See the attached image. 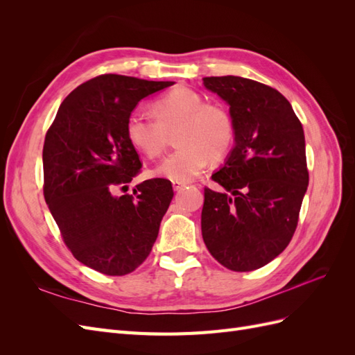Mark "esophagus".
Returning a JSON list of instances; mask_svg holds the SVG:
<instances>
[{
	"label": "esophagus",
	"instance_id": "obj_1",
	"mask_svg": "<svg viewBox=\"0 0 355 355\" xmlns=\"http://www.w3.org/2000/svg\"><path fill=\"white\" fill-rule=\"evenodd\" d=\"M185 187H187V182L173 180V189H175V191H180V189H184Z\"/></svg>",
	"mask_w": 355,
	"mask_h": 355
}]
</instances>
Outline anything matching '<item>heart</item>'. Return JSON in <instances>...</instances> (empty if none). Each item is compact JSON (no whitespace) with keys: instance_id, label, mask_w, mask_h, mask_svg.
Listing matches in <instances>:
<instances>
[{"instance_id":"obj_1","label":"heart","mask_w":355,"mask_h":355,"mask_svg":"<svg viewBox=\"0 0 355 355\" xmlns=\"http://www.w3.org/2000/svg\"><path fill=\"white\" fill-rule=\"evenodd\" d=\"M155 118L132 112L125 121V137L149 158L163 154L175 134L176 151L155 167L157 176L187 182L198 176L209 161L230 153L235 137L234 120L220 103H207L191 89L178 87L153 103Z\"/></svg>"}]
</instances>
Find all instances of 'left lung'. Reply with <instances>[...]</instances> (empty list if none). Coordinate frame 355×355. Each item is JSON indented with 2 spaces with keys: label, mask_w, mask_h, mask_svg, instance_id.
I'll list each match as a JSON object with an SVG mask.
<instances>
[{
  "label": "left lung",
  "mask_w": 355,
  "mask_h": 355,
  "mask_svg": "<svg viewBox=\"0 0 355 355\" xmlns=\"http://www.w3.org/2000/svg\"><path fill=\"white\" fill-rule=\"evenodd\" d=\"M230 105L235 145L204 188V244L231 271L270 263L292 240L308 187L304 128L284 96L262 83L234 77L202 78Z\"/></svg>",
  "instance_id": "left-lung-1"
}]
</instances>
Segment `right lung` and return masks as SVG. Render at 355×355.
Listing matches in <instances>:
<instances>
[{
    "label": "right lung",
    "instance_id": "1",
    "mask_svg": "<svg viewBox=\"0 0 355 355\" xmlns=\"http://www.w3.org/2000/svg\"><path fill=\"white\" fill-rule=\"evenodd\" d=\"M173 81L105 73L83 83L62 102L42 148L44 198L73 257L105 275L142 265L173 198L167 179H148L133 196H115L141 171L125 137L139 101Z\"/></svg>",
    "mask_w": 355,
    "mask_h": 355
}]
</instances>
